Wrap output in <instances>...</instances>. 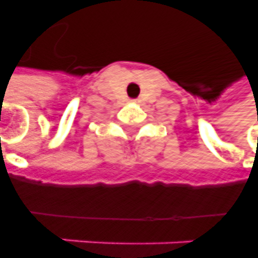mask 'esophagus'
<instances>
[{
    "instance_id": "34e87169",
    "label": "esophagus",
    "mask_w": 258,
    "mask_h": 258,
    "mask_svg": "<svg viewBox=\"0 0 258 258\" xmlns=\"http://www.w3.org/2000/svg\"><path fill=\"white\" fill-rule=\"evenodd\" d=\"M133 103H136V100H135V101H133Z\"/></svg>"
}]
</instances>
